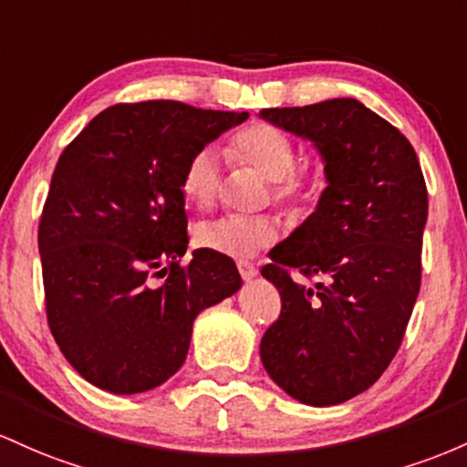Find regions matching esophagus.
<instances>
[{"label": "esophagus", "mask_w": 467, "mask_h": 467, "mask_svg": "<svg viewBox=\"0 0 467 467\" xmlns=\"http://www.w3.org/2000/svg\"><path fill=\"white\" fill-rule=\"evenodd\" d=\"M238 271H240V275H243V280H254V277L258 275V269H255L254 262H249V260H240Z\"/></svg>", "instance_id": "34e87169"}]
</instances>
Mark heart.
<instances>
[{"mask_svg": "<svg viewBox=\"0 0 467 467\" xmlns=\"http://www.w3.org/2000/svg\"><path fill=\"white\" fill-rule=\"evenodd\" d=\"M235 159L254 167L271 182V198L291 216H300L324 190V171L300 161L297 145L289 134L266 123H254L232 139ZM181 190L196 207H209L220 190V154L205 145L196 150L182 170ZM280 227L274 216H240L227 213L196 224L193 240L198 247L229 258H249L277 240Z\"/></svg>", "mask_w": 467, "mask_h": 467, "instance_id": "obj_1", "label": "heart"}]
</instances>
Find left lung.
<instances>
[{
    "instance_id": "8db88e82",
    "label": "left lung",
    "mask_w": 467,
    "mask_h": 467,
    "mask_svg": "<svg viewBox=\"0 0 467 467\" xmlns=\"http://www.w3.org/2000/svg\"><path fill=\"white\" fill-rule=\"evenodd\" d=\"M324 161L316 212L271 251L262 275L282 297L260 359L293 400L335 406L379 379L401 347L421 286L428 190L410 140L355 99L266 108ZM319 276L316 290L290 271Z\"/></svg>"
}]
</instances>
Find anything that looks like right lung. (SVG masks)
Returning <instances> with one entry per match:
<instances>
[{"mask_svg":"<svg viewBox=\"0 0 467 467\" xmlns=\"http://www.w3.org/2000/svg\"><path fill=\"white\" fill-rule=\"evenodd\" d=\"M247 117L117 103L59 156L39 220L46 316L64 358L97 389L163 384L187 358L198 313L243 285L234 260L213 251L181 265L190 243L181 178L193 151Z\"/></svg>","mask_w":467,"mask_h":467,"instance_id":"1","label":"right lung"}]
</instances>
